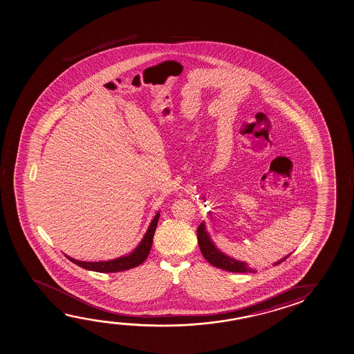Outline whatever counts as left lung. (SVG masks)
<instances>
[{
    "label": "left lung",
    "mask_w": 354,
    "mask_h": 354,
    "mask_svg": "<svg viewBox=\"0 0 354 354\" xmlns=\"http://www.w3.org/2000/svg\"><path fill=\"white\" fill-rule=\"evenodd\" d=\"M197 239H198V246H200L202 255L213 266L222 268V270H225V271H229V272H256L255 270H252L245 262L236 261L234 259L224 255L223 252L218 250L217 248L213 244L212 240L209 239V235L207 233L206 227H205L203 223L200 224V227L197 228ZM289 256L290 255L286 256L284 259L276 262L274 265H278V263H281L284 260H287Z\"/></svg>",
    "instance_id": "1"
}]
</instances>
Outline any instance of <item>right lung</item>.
I'll use <instances>...</instances> for the list:
<instances>
[{"mask_svg":"<svg viewBox=\"0 0 354 354\" xmlns=\"http://www.w3.org/2000/svg\"><path fill=\"white\" fill-rule=\"evenodd\" d=\"M158 219H159V213L156 214V217L153 218L152 223L148 228L147 233L143 236L140 245L137 246L136 249L133 250L132 254L127 256H122L119 259H115L111 261H100V262H86L78 261L72 259L70 256L66 255V257L70 261L76 263L82 268H86L89 271H95V272L109 273V272H120V271H125V270H130L133 267L140 266L142 262L147 259L148 254L152 248L153 236H154V232L157 228Z\"/></svg>","mask_w":354,"mask_h":354,"instance_id":"add662e5","label":"right lung"}]
</instances>
